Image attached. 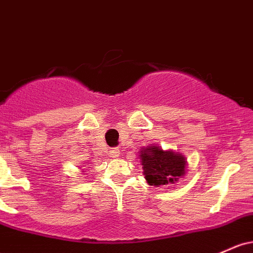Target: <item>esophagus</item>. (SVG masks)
<instances>
[{
	"label": "esophagus",
	"mask_w": 253,
	"mask_h": 253,
	"mask_svg": "<svg viewBox=\"0 0 253 253\" xmlns=\"http://www.w3.org/2000/svg\"><path fill=\"white\" fill-rule=\"evenodd\" d=\"M120 155H121V152H120V149H119V148H114V149L110 150V157L119 158V157H120Z\"/></svg>",
	"instance_id": "34e87169"
}]
</instances>
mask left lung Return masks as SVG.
<instances>
[{
    "mask_svg": "<svg viewBox=\"0 0 253 253\" xmlns=\"http://www.w3.org/2000/svg\"><path fill=\"white\" fill-rule=\"evenodd\" d=\"M140 162L146 182L151 186L170 185L186 173V158L173 150L165 151L157 145L140 150Z\"/></svg>",
    "mask_w": 253,
    "mask_h": 253,
    "instance_id": "8db88e82",
    "label": "left lung"
}]
</instances>
